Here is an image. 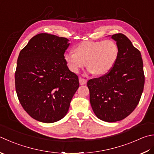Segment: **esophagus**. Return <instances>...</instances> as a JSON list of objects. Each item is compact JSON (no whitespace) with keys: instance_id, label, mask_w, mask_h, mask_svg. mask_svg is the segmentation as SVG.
<instances>
[{"instance_id":"34e87169","label":"esophagus","mask_w":154,"mask_h":154,"mask_svg":"<svg viewBox=\"0 0 154 154\" xmlns=\"http://www.w3.org/2000/svg\"><path fill=\"white\" fill-rule=\"evenodd\" d=\"M79 82H80V85H86L87 82V80L86 79H85V78H79Z\"/></svg>"}]
</instances>
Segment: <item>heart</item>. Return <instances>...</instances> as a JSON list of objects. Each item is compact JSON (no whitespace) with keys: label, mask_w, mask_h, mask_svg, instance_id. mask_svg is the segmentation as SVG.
I'll list each match as a JSON object with an SVG mask.
<instances>
[{"label":"heart","mask_w":154,"mask_h":154,"mask_svg":"<svg viewBox=\"0 0 154 154\" xmlns=\"http://www.w3.org/2000/svg\"><path fill=\"white\" fill-rule=\"evenodd\" d=\"M75 51L64 54L68 68L74 73H78L86 63L89 73L105 74L114 66L119 56L118 45L112 40L84 42L76 46Z\"/></svg>","instance_id":"obj_1"}]
</instances>
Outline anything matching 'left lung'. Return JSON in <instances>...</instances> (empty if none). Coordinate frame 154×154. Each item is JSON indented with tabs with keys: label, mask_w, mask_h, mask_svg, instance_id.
I'll return each mask as SVG.
<instances>
[{
	"label": "left lung",
	"mask_w": 154,
	"mask_h": 154,
	"mask_svg": "<svg viewBox=\"0 0 154 154\" xmlns=\"http://www.w3.org/2000/svg\"><path fill=\"white\" fill-rule=\"evenodd\" d=\"M119 56L109 73L88 81L90 102L99 119L112 123L134 111L143 91L145 76L140 51L122 33L112 35Z\"/></svg>",
	"instance_id": "1"
}]
</instances>
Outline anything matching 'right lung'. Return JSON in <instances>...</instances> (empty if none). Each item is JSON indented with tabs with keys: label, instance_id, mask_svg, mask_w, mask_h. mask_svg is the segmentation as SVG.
<instances>
[{
	"label": "right lung",
	"instance_id": "1",
	"mask_svg": "<svg viewBox=\"0 0 154 154\" xmlns=\"http://www.w3.org/2000/svg\"><path fill=\"white\" fill-rule=\"evenodd\" d=\"M68 42L65 37L39 33L19 53L15 72L17 97L25 111L40 122L54 123L64 117L79 87L78 76L64 60Z\"/></svg>",
	"mask_w": 154,
	"mask_h": 154
}]
</instances>
